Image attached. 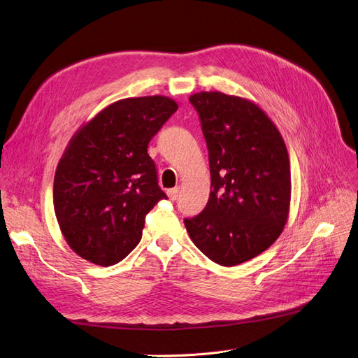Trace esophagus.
Masks as SVG:
<instances>
[{"instance_id":"obj_1","label":"esophagus","mask_w":358,"mask_h":358,"mask_svg":"<svg viewBox=\"0 0 358 358\" xmlns=\"http://www.w3.org/2000/svg\"><path fill=\"white\" fill-rule=\"evenodd\" d=\"M178 196H179V188H178V187H176V188L167 189V197H169L170 200H176Z\"/></svg>"}]
</instances>
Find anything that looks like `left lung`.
Returning a JSON list of instances; mask_svg holds the SVG:
<instances>
[{"label": "left lung", "instance_id": "obj_1", "mask_svg": "<svg viewBox=\"0 0 358 358\" xmlns=\"http://www.w3.org/2000/svg\"><path fill=\"white\" fill-rule=\"evenodd\" d=\"M189 101L209 150L210 196L200 215L183 222L213 263L237 266L272 246L287 224L288 150L272 119L251 100L203 91Z\"/></svg>", "mask_w": 358, "mask_h": 358}]
</instances>
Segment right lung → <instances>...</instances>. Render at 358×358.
I'll list each match as a JSON object with an SVG mask.
<instances>
[{"instance_id": "add662e5", "label": "right lung", "mask_w": 358, "mask_h": 358, "mask_svg": "<svg viewBox=\"0 0 358 358\" xmlns=\"http://www.w3.org/2000/svg\"><path fill=\"white\" fill-rule=\"evenodd\" d=\"M176 110L164 95L124 99L71 137L55 171L53 206L61 233L83 259L113 266L142 239L146 213L167 199L148 145Z\"/></svg>"}]
</instances>
